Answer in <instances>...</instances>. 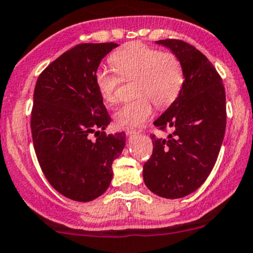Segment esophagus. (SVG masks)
<instances>
[{"mask_svg":"<svg viewBox=\"0 0 253 253\" xmlns=\"http://www.w3.org/2000/svg\"><path fill=\"white\" fill-rule=\"evenodd\" d=\"M139 130L133 129V127H126V135H135V133H138Z\"/></svg>","mask_w":253,"mask_h":253,"instance_id":"obj_1","label":"esophagus"}]
</instances>
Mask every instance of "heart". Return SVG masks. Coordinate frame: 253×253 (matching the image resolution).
<instances>
[{"label": "heart", "instance_id": "b5f03b06", "mask_svg": "<svg viewBox=\"0 0 253 253\" xmlns=\"http://www.w3.org/2000/svg\"><path fill=\"white\" fill-rule=\"evenodd\" d=\"M109 62L121 79H135L131 102L116 110L114 120L120 127H138L153 114V101L159 108L170 105L182 88L183 68L177 56L141 42H131L112 53ZM94 84L103 102H116L120 78L99 67L94 73Z\"/></svg>", "mask_w": 253, "mask_h": 253}]
</instances>
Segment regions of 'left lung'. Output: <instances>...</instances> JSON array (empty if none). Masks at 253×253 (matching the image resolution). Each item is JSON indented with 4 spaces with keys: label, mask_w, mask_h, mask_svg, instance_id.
<instances>
[{
    "label": "left lung",
    "mask_w": 253,
    "mask_h": 253,
    "mask_svg": "<svg viewBox=\"0 0 253 253\" xmlns=\"http://www.w3.org/2000/svg\"><path fill=\"white\" fill-rule=\"evenodd\" d=\"M156 43L177 56L185 82L176 99L154 122L173 133L167 138L150 136L154 149L144 163L143 180L154 194L179 199L197 191L214 167L226 127V96L214 66L194 46L175 39Z\"/></svg>",
    "instance_id": "1"
}]
</instances>
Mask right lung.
<instances>
[{"mask_svg": "<svg viewBox=\"0 0 253 253\" xmlns=\"http://www.w3.org/2000/svg\"><path fill=\"white\" fill-rule=\"evenodd\" d=\"M115 42L80 43L39 76L31 129L35 154L55 191L87 203L111 183L112 162L126 145V133L106 135L111 118L94 84L100 61ZM96 133V139L89 138Z\"/></svg>", "mask_w": 253, "mask_h": 253, "instance_id": "add662e5", "label": "right lung"}]
</instances>
